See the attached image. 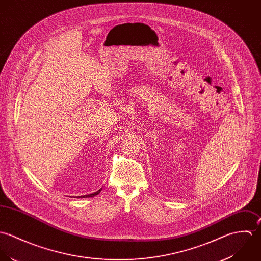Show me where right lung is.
<instances>
[{"label":"right lung","instance_id":"obj_1","mask_svg":"<svg viewBox=\"0 0 261 261\" xmlns=\"http://www.w3.org/2000/svg\"><path fill=\"white\" fill-rule=\"evenodd\" d=\"M102 191V189L101 190H99V191H97L96 193H94V194H90V195H86V196H80L79 198H91V197H95V196H97V195H99L100 194V192Z\"/></svg>","mask_w":261,"mask_h":261}]
</instances>
